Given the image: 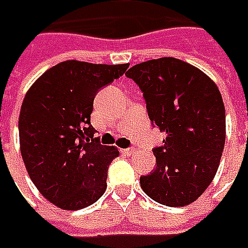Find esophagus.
I'll return each instance as SVG.
<instances>
[{
    "label": "esophagus",
    "mask_w": 248,
    "mask_h": 248,
    "mask_svg": "<svg viewBox=\"0 0 248 248\" xmlns=\"http://www.w3.org/2000/svg\"><path fill=\"white\" fill-rule=\"evenodd\" d=\"M123 153H124V155H127V156H132V155L135 153V149L134 148L124 149V150H123Z\"/></svg>",
    "instance_id": "1"
}]
</instances>
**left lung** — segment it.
I'll list each match as a JSON object with an SVG mask.
<instances>
[{"label":"left lung","instance_id":"obj_1","mask_svg":"<svg viewBox=\"0 0 248 248\" xmlns=\"http://www.w3.org/2000/svg\"><path fill=\"white\" fill-rule=\"evenodd\" d=\"M125 76L143 92L152 124L166 134L153 149L157 166L140 176V187L168 207L193 203L213 182L224 152L221 92L200 69L175 58L139 63Z\"/></svg>","mask_w":248,"mask_h":248}]
</instances>
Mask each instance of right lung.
Here are the masks:
<instances>
[{
	"mask_svg": "<svg viewBox=\"0 0 248 248\" xmlns=\"http://www.w3.org/2000/svg\"><path fill=\"white\" fill-rule=\"evenodd\" d=\"M128 66L61 62L24 96L19 114L24 166L40 193L62 210L88 207L106 190L108 168L120 153L93 138L91 113L98 91Z\"/></svg>",
	"mask_w": 248,
	"mask_h": 248,
	"instance_id": "1",
	"label": "right lung"
}]
</instances>
